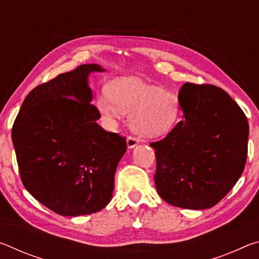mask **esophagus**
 <instances>
[{"mask_svg": "<svg viewBox=\"0 0 259 259\" xmlns=\"http://www.w3.org/2000/svg\"><path fill=\"white\" fill-rule=\"evenodd\" d=\"M126 144H128L129 148H133V147L138 145L139 139L134 137V136H128V138H126Z\"/></svg>", "mask_w": 259, "mask_h": 259, "instance_id": "1", "label": "esophagus"}]
</instances>
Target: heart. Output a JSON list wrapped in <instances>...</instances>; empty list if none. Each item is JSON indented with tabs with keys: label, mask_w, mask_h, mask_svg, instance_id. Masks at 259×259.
I'll return each mask as SVG.
<instances>
[{
	"label": "heart",
	"mask_w": 259,
	"mask_h": 259,
	"mask_svg": "<svg viewBox=\"0 0 259 259\" xmlns=\"http://www.w3.org/2000/svg\"><path fill=\"white\" fill-rule=\"evenodd\" d=\"M97 98L99 112L108 120L131 114V126L143 136L157 137L172 129L179 103L175 95L137 77H122Z\"/></svg>",
	"instance_id": "obj_1"
}]
</instances>
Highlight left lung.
<instances>
[{
	"instance_id": "8db88e82",
	"label": "left lung",
	"mask_w": 259,
	"mask_h": 259,
	"mask_svg": "<svg viewBox=\"0 0 259 259\" xmlns=\"http://www.w3.org/2000/svg\"><path fill=\"white\" fill-rule=\"evenodd\" d=\"M185 120L150 145L154 148L156 191L184 209L216 205L242 174L249 124L229 94L212 84L187 82L178 94Z\"/></svg>"
}]
</instances>
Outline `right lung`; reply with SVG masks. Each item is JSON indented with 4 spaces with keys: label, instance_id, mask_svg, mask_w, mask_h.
<instances>
[{
    "label": "right lung",
    "instance_id": "1",
    "mask_svg": "<svg viewBox=\"0 0 259 259\" xmlns=\"http://www.w3.org/2000/svg\"><path fill=\"white\" fill-rule=\"evenodd\" d=\"M104 72L81 65L35 87L12 125L21 182L35 199L61 216L97 212L112 199L125 137L97 123L87 77Z\"/></svg>",
    "mask_w": 259,
    "mask_h": 259
}]
</instances>
